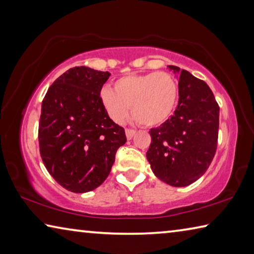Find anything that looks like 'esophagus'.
Segmentation results:
<instances>
[{
	"label": "esophagus",
	"instance_id": "34e87169",
	"mask_svg": "<svg viewBox=\"0 0 254 254\" xmlns=\"http://www.w3.org/2000/svg\"><path fill=\"white\" fill-rule=\"evenodd\" d=\"M126 134H127V140H131L133 136L135 134V131L134 130H131V128H127L126 130Z\"/></svg>",
	"mask_w": 254,
	"mask_h": 254
}]
</instances>
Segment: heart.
<instances>
[{"label": "heart", "mask_w": 254, "mask_h": 254, "mask_svg": "<svg viewBox=\"0 0 254 254\" xmlns=\"http://www.w3.org/2000/svg\"><path fill=\"white\" fill-rule=\"evenodd\" d=\"M101 103L109 117L123 123L131 112L144 127L160 126L175 110L178 101V83L173 75L152 71L142 75H127L114 83V89L104 87Z\"/></svg>", "instance_id": "1"}]
</instances>
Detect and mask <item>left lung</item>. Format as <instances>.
I'll return each mask as SVG.
<instances>
[{"label":"left lung","instance_id":"obj_1","mask_svg":"<svg viewBox=\"0 0 254 254\" xmlns=\"http://www.w3.org/2000/svg\"><path fill=\"white\" fill-rule=\"evenodd\" d=\"M179 101L174 115L150 130L147 159L154 176L174 187H185L203 176L217 148L220 107L205 81L177 66Z\"/></svg>","mask_w":254,"mask_h":254}]
</instances>
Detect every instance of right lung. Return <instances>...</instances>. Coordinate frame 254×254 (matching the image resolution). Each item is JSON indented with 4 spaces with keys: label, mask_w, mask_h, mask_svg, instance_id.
I'll return each mask as SVG.
<instances>
[{
    "label": "right lung",
    "mask_w": 254,
    "mask_h": 254,
    "mask_svg": "<svg viewBox=\"0 0 254 254\" xmlns=\"http://www.w3.org/2000/svg\"><path fill=\"white\" fill-rule=\"evenodd\" d=\"M111 74L81 66L64 72L42 101L40 156L48 173L72 192L94 190L110 175L118 149L127 142L101 103Z\"/></svg>",
    "instance_id": "right-lung-1"
}]
</instances>
